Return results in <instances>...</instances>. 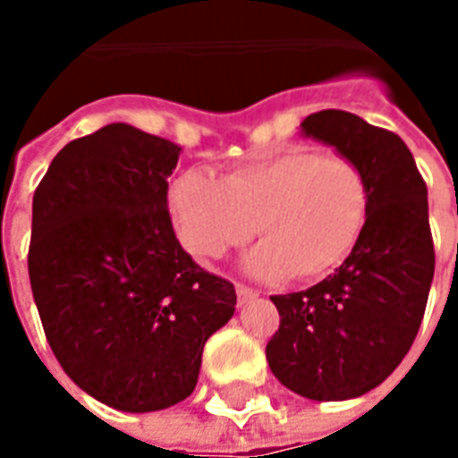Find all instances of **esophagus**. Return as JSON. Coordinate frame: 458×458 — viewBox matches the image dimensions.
<instances>
[{
  "label": "esophagus",
  "instance_id": "1",
  "mask_svg": "<svg viewBox=\"0 0 458 458\" xmlns=\"http://www.w3.org/2000/svg\"><path fill=\"white\" fill-rule=\"evenodd\" d=\"M235 293H237V304H240V306H244V304H247V301L257 300V297H259L257 290H251V287L242 285V283H237Z\"/></svg>",
  "mask_w": 458,
  "mask_h": 458
}]
</instances>
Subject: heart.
<instances>
[{
  "label": "heart",
  "instance_id": "heart-1",
  "mask_svg": "<svg viewBox=\"0 0 458 458\" xmlns=\"http://www.w3.org/2000/svg\"><path fill=\"white\" fill-rule=\"evenodd\" d=\"M182 247L221 257L251 230L264 240L244 266L264 278L313 280L354 251L370 214V185L356 161L313 147H287L235 165L221 180L187 168L168 187Z\"/></svg>",
  "mask_w": 458,
  "mask_h": 458
}]
</instances>
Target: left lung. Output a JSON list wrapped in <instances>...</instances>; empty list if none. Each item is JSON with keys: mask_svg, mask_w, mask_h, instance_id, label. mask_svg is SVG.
<instances>
[{"mask_svg": "<svg viewBox=\"0 0 458 458\" xmlns=\"http://www.w3.org/2000/svg\"><path fill=\"white\" fill-rule=\"evenodd\" d=\"M301 135L361 165L370 214L333 276L271 297L280 327L266 344V359L287 390L313 402H342L377 387L416 340L435 273L428 187L404 140L356 114H311Z\"/></svg>", "mask_w": 458, "mask_h": 458, "instance_id": "left-lung-1", "label": "left lung"}]
</instances>
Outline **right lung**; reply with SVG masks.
Listing matches in <instances>:
<instances>
[{
  "label": "right lung",
  "instance_id": "right-lung-1",
  "mask_svg": "<svg viewBox=\"0 0 458 458\" xmlns=\"http://www.w3.org/2000/svg\"><path fill=\"white\" fill-rule=\"evenodd\" d=\"M180 147L128 123L68 142L32 197L28 273L66 376L118 411L190 397L235 287L180 247L168 175Z\"/></svg>",
  "mask_w": 458,
  "mask_h": 458
}]
</instances>
